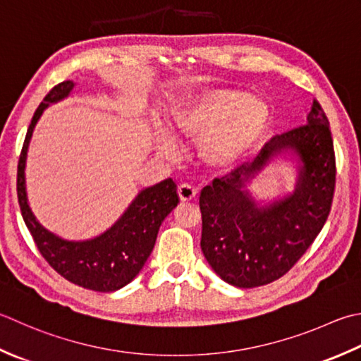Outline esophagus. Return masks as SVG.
Returning a JSON list of instances; mask_svg holds the SVG:
<instances>
[{"instance_id":"obj_1","label":"esophagus","mask_w":361,"mask_h":361,"mask_svg":"<svg viewBox=\"0 0 361 361\" xmlns=\"http://www.w3.org/2000/svg\"><path fill=\"white\" fill-rule=\"evenodd\" d=\"M195 194H197L195 188L190 186V185H181V186L178 188V197H180L181 202H190V200H194V199H195Z\"/></svg>"}]
</instances>
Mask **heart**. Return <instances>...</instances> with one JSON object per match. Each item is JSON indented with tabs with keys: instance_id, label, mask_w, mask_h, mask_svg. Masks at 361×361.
I'll use <instances>...</instances> for the list:
<instances>
[{
	"instance_id": "obj_1",
	"label": "heart",
	"mask_w": 361,
	"mask_h": 361,
	"mask_svg": "<svg viewBox=\"0 0 361 361\" xmlns=\"http://www.w3.org/2000/svg\"><path fill=\"white\" fill-rule=\"evenodd\" d=\"M271 122V109L263 98L249 97L233 87H208L186 98L173 112L176 137L200 144L208 166H236L263 139ZM161 150L175 152L171 139H161Z\"/></svg>"
}]
</instances>
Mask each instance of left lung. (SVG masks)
I'll list each match as a JSON object with an SVG mask.
<instances>
[{"label": "left lung", "instance_id": "obj_1", "mask_svg": "<svg viewBox=\"0 0 361 361\" xmlns=\"http://www.w3.org/2000/svg\"><path fill=\"white\" fill-rule=\"evenodd\" d=\"M294 149L304 162L300 185L288 200L257 209L240 188L272 156ZM336 161L329 118L313 100L307 123L274 136L258 157L216 178L200 194L204 258L238 288L263 286L283 277L314 243L331 209Z\"/></svg>", "mask_w": 361, "mask_h": 361}]
</instances>
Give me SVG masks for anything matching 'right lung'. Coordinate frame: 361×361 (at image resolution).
I'll return each instance as SVG.
<instances>
[{
  "instance_id": "add662e5",
  "label": "right lung",
  "mask_w": 361,
  "mask_h": 361,
  "mask_svg": "<svg viewBox=\"0 0 361 361\" xmlns=\"http://www.w3.org/2000/svg\"><path fill=\"white\" fill-rule=\"evenodd\" d=\"M72 89V81L56 84L34 112L18 158V204L35 247L56 272L78 286L111 293L130 283L142 269L157 243L162 221L178 203V194L172 178L142 190L114 227L100 238L86 243L63 241L42 227L35 221L26 200L25 161L27 144L34 126L47 106L67 97Z\"/></svg>"
}]
</instances>
